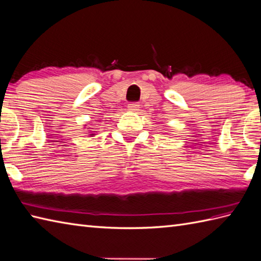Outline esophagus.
<instances>
[{
  "instance_id": "34e87169",
  "label": "esophagus",
  "mask_w": 261,
  "mask_h": 261,
  "mask_svg": "<svg viewBox=\"0 0 261 261\" xmlns=\"http://www.w3.org/2000/svg\"><path fill=\"white\" fill-rule=\"evenodd\" d=\"M127 108H128L129 112H136V111H138V108H140V105H138L137 102H130V103H128Z\"/></svg>"
}]
</instances>
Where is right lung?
<instances>
[{"label": "right lung", "mask_w": 261, "mask_h": 261, "mask_svg": "<svg viewBox=\"0 0 261 261\" xmlns=\"http://www.w3.org/2000/svg\"><path fill=\"white\" fill-rule=\"evenodd\" d=\"M91 135H92V134H91Z\"/></svg>", "instance_id": "add662e5"}]
</instances>
